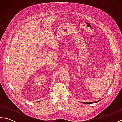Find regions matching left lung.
Masks as SVG:
<instances>
[{
	"label": "left lung",
	"instance_id": "1",
	"mask_svg": "<svg viewBox=\"0 0 122 122\" xmlns=\"http://www.w3.org/2000/svg\"><path fill=\"white\" fill-rule=\"evenodd\" d=\"M99 101H95V102H83L84 104H91V103H97Z\"/></svg>",
	"mask_w": 122,
	"mask_h": 122
}]
</instances>
